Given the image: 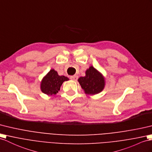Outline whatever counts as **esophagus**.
I'll list each match as a JSON object with an SVG mask.
<instances>
[{"label":"esophagus","mask_w":152,"mask_h":152,"mask_svg":"<svg viewBox=\"0 0 152 152\" xmlns=\"http://www.w3.org/2000/svg\"><path fill=\"white\" fill-rule=\"evenodd\" d=\"M70 78H71V79H72V80H73L76 81L77 79H78V76H77V75L71 76V77H70Z\"/></svg>","instance_id":"34e87169"}]
</instances>
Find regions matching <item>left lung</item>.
Masks as SVG:
<instances>
[{
	"label": "left lung",
	"mask_w": 152,
	"mask_h": 152,
	"mask_svg": "<svg viewBox=\"0 0 152 152\" xmlns=\"http://www.w3.org/2000/svg\"><path fill=\"white\" fill-rule=\"evenodd\" d=\"M86 75L78 79L81 88L86 95H94L101 92L105 87L106 80L102 74L90 66L85 72Z\"/></svg>",
	"instance_id": "left-lung-1"
}]
</instances>
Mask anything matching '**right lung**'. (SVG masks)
<instances>
[{
	"mask_svg": "<svg viewBox=\"0 0 152 152\" xmlns=\"http://www.w3.org/2000/svg\"><path fill=\"white\" fill-rule=\"evenodd\" d=\"M68 80L67 77L59 75L57 71L54 69H51L40 82V90L47 95L54 96L60 90L62 83Z\"/></svg>",
	"mask_w": 152,
	"mask_h": 152,
	"instance_id": "add662e5",
	"label": "right lung"
}]
</instances>
